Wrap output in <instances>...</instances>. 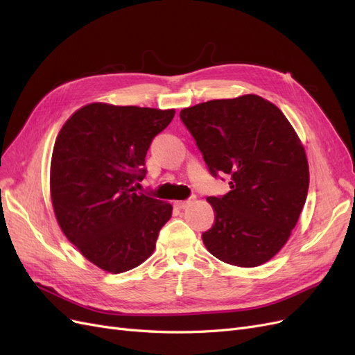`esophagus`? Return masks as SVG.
I'll return each mask as SVG.
<instances>
[{
	"mask_svg": "<svg viewBox=\"0 0 355 355\" xmlns=\"http://www.w3.org/2000/svg\"><path fill=\"white\" fill-rule=\"evenodd\" d=\"M189 200H184V201H176L175 202V206L178 207V209H187L188 206H189Z\"/></svg>",
	"mask_w": 355,
	"mask_h": 355,
	"instance_id": "34e87169",
	"label": "esophagus"
}]
</instances>
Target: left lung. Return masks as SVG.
<instances>
[{
    "instance_id": "obj_1",
    "label": "left lung",
    "mask_w": 355,
    "mask_h": 355,
    "mask_svg": "<svg viewBox=\"0 0 355 355\" xmlns=\"http://www.w3.org/2000/svg\"><path fill=\"white\" fill-rule=\"evenodd\" d=\"M211 176L228 175V194L209 197L213 227L202 243L219 261L253 268L270 261L295 228L309 185L305 149L292 124L256 94L180 111Z\"/></svg>"
}]
</instances>
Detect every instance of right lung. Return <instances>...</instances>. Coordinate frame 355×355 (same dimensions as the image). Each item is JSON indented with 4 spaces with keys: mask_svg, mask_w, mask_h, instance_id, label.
I'll return each instance as SVG.
<instances>
[{
    "mask_svg": "<svg viewBox=\"0 0 355 355\" xmlns=\"http://www.w3.org/2000/svg\"><path fill=\"white\" fill-rule=\"evenodd\" d=\"M175 110L90 103L63 124L53 148L50 192L60 230L101 270L120 274L145 262L170 202L136 192L153 139Z\"/></svg>",
    "mask_w": 355,
    "mask_h": 355,
    "instance_id": "add662e5",
    "label": "right lung"
}]
</instances>
